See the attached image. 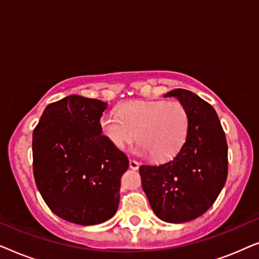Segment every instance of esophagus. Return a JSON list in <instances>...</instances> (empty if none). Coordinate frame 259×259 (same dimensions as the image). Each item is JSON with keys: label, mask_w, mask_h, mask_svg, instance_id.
Here are the masks:
<instances>
[{"label": "esophagus", "mask_w": 259, "mask_h": 259, "mask_svg": "<svg viewBox=\"0 0 259 259\" xmlns=\"http://www.w3.org/2000/svg\"><path fill=\"white\" fill-rule=\"evenodd\" d=\"M130 167L132 169H138L139 168V162L134 160V159H130Z\"/></svg>", "instance_id": "1"}]
</instances>
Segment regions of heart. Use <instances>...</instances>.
Returning a JSON list of instances; mask_svg holds the SVG:
<instances>
[{"instance_id":"obj_1","label":"heart","mask_w":259,"mask_h":259,"mask_svg":"<svg viewBox=\"0 0 259 259\" xmlns=\"http://www.w3.org/2000/svg\"><path fill=\"white\" fill-rule=\"evenodd\" d=\"M119 117L105 113L100 128L115 148L136 140V152L155 160L175 157L186 143L191 127L189 109L182 101H131L120 106Z\"/></svg>"}]
</instances>
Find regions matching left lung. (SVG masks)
I'll return each instance as SVG.
<instances>
[{"label": "left lung", "instance_id": "1", "mask_svg": "<svg viewBox=\"0 0 259 259\" xmlns=\"http://www.w3.org/2000/svg\"><path fill=\"white\" fill-rule=\"evenodd\" d=\"M175 97L189 109L186 143L172 160L139 167L143 190L161 221L185 223L205 213L228 178V144L214 108L191 91L177 88Z\"/></svg>", "mask_w": 259, "mask_h": 259}]
</instances>
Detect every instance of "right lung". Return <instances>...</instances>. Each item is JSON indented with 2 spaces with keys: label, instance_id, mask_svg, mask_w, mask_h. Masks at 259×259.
Returning a JSON list of instances; mask_svg holds the SVG:
<instances>
[{
  "label": "right lung",
  "instance_id": "1",
  "mask_svg": "<svg viewBox=\"0 0 259 259\" xmlns=\"http://www.w3.org/2000/svg\"><path fill=\"white\" fill-rule=\"evenodd\" d=\"M107 104L69 95L49 104L33 132L35 183L48 207L79 225H97L118 210L128 158L102 136Z\"/></svg>",
  "mask_w": 259,
  "mask_h": 259
}]
</instances>
